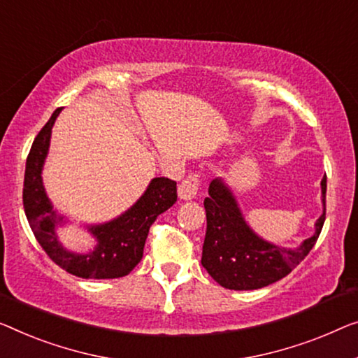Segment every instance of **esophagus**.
Masks as SVG:
<instances>
[{
  "label": "esophagus",
  "mask_w": 358,
  "mask_h": 358,
  "mask_svg": "<svg viewBox=\"0 0 358 358\" xmlns=\"http://www.w3.org/2000/svg\"><path fill=\"white\" fill-rule=\"evenodd\" d=\"M197 189H199V178H197V175H189L188 178L183 180L180 183L178 197L183 201L194 199L197 194Z\"/></svg>",
  "instance_id": "1"
}]
</instances>
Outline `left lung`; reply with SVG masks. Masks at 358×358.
<instances>
[{
  "label": "left lung",
  "mask_w": 358,
  "mask_h": 358,
  "mask_svg": "<svg viewBox=\"0 0 358 358\" xmlns=\"http://www.w3.org/2000/svg\"><path fill=\"white\" fill-rule=\"evenodd\" d=\"M323 213L315 233L297 248H281L260 238L244 218L233 189L222 178L210 181L204 199L207 230L201 264L218 285L250 291L285 278L307 257L322 233L327 215V175L322 180Z\"/></svg>",
  "instance_id": "left-lung-1"
}]
</instances>
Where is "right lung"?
Instances as JSON below:
<instances>
[{"label": "right lung", "mask_w": 358, "mask_h": 358, "mask_svg": "<svg viewBox=\"0 0 358 358\" xmlns=\"http://www.w3.org/2000/svg\"><path fill=\"white\" fill-rule=\"evenodd\" d=\"M62 108L52 112L51 119L36 135L25 164L24 209L36 241L56 265L69 273L87 280L120 278L140 264L149 228L162 212L177 202V181L165 177L152 178L143 196L114 220L87 225L96 241L90 252H72L62 246L57 227L67 218L57 213L43 186V165L50 151L52 125Z\"/></svg>", "instance_id": "obj_1"}]
</instances>
